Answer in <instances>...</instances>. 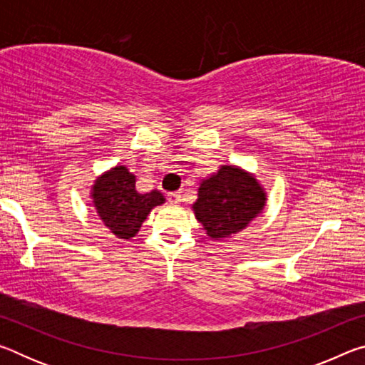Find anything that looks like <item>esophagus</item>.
Masks as SVG:
<instances>
[{
    "label": "esophagus",
    "mask_w": 365,
    "mask_h": 365,
    "mask_svg": "<svg viewBox=\"0 0 365 365\" xmlns=\"http://www.w3.org/2000/svg\"><path fill=\"white\" fill-rule=\"evenodd\" d=\"M169 201L170 205H180L182 202V191H174V193H169Z\"/></svg>",
    "instance_id": "34e87169"
}]
</instances>
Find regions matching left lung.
<instances>
[{"label":"left lung","mask_w":365,"mask_h":365,"mask_svg":"<svg viewBox=\"0 0 365 365\" xmlns=\"http://www.w3.org/2000/svg\"><path fill=\"white\" fill-rule=\"evenodd\" d=\"M265 205L267 193L256 175L230 164L202 178L191 209L207 237L220 242L245 230Z\"/></svg>","instance_id":"left-lung-1"}]
</instances>
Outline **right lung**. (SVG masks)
I'll list each match as a JSON object with an SVG mask.
<instances>
[{"label": "right lung", "mask_w": 365, "mask_h": 365, "mask_svg": "<svg viewBox=\"0 0 365 365\" xmlns=\"http://www.w3.org/2000/svg\"><path fill=\"white\" fill-rule=\"evenodd\" d=\"M135 183L137 177L125 165L117 164L91 185L90 197L98 217L120 240L133 238L153 209L165 202L160 191L138 193Z\"/></svg>", "instance_id": "add662e5"}]
</instances>
